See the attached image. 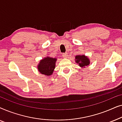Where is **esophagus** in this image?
Here are the masks:
<instances>
[{
  "label": "esophagus",
  "instance_id": "obj_1",
  "mask_svg": "<svg viewBox=\"0 0 122 122\" xmlns=\"http://www.w3.org/2000/svg\"><path fill=\"white\" fill-rule=\"evenodd\" d=\"M68 54L66 53H64V54H63V56L64 58H67V57H68Z\"/></svg>",
  "mask_w": 122,
  "mask_h": 122
}]
</instances>
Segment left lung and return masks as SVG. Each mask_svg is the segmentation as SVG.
<instances>
[{
  "instance_id": "obj_1",
  "label": "left lung",
  "mask_w": 122,
  "mask_h": 122,
  "mask_svg": "<svg viewBox=\"0 0 122 122\" xmlns=\"http://www.w3.org/2000/svg\"><path fill=\"white\" fill-rule=\"evenodd\" d=\"M76 61L81 67L88 66L89 64V59L84 55L76 56Z\"/></svg>"
}]
</instances>
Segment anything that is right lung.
I'll list each match as a JSON object with an SVG mask.
<instances>
[{
	"label": "right lung",
	"mask_w": 122,
	"mask_h": 122,
	"mask_svg": "<svg viewBox=\"0 0 122 122\" xmlns=\"http://www.w3.org/2000/svg\"><path fill=\"white\" fill-rule=\"evenodd\" d=\"M56 58L51 57H46L40 61L38 68L39 72L41 74L46 75V76H51L54 71L56 66Z\"/></svg>",
	"instance_id": "add662e5"
}]
</instances>
